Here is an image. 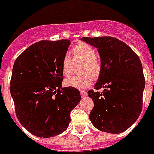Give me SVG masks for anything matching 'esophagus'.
<instances>
[{
	"label": "esophagus",
	"mask_w": 154,
	"mask_h": 154,
	"mask_svg": "<svg viewBox=\"0 0 154 154\" xmlns=\"http://www.w3.org/2000/svg\"><path fill=\"white\" fill-rule=\"evenodd\" d=\"M80 95H81L82 98H86L87 96V92L86 91H80Z\"/></svg>",
	"instance_id": "1"
}]
</instances>
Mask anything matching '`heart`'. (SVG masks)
<instances>
[{"instance_id":"b5f03b06","label":"heart","mask_w":154,"mask_h":154,"mask_svg":"<svg viewBox=\"0 0 154 154\" xmlns=\"http://www.w3.org/2000/svg\"><path fill=\"white\" fill-rule=\"evenodd\" d=\"M72 60L68 56L63 57L62 61V73L64 76H69L74 71V64L81 62L80 72L73 77L64 80L65 86L76 89H85L91 86L94 78L99 76L102 70L101 61L96 56V50L92 45L86 43H79L71 51Z\"/></svg>"}]
</instances>
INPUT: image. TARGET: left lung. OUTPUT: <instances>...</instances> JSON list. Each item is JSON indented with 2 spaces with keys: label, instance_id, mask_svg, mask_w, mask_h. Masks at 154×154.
Segmentation results:
<instances>
[{
  "label": "left lung",
  "instance_id": "8db88e82",
  "mask_svg": "<svg viewBox=\"0 0 154 154\" xmlns=\"http://www.w3.org/2000/svg\"><path fill=\"white\" fill-rule=\"evenodd\" d=\"M80 40L98 49L102 64L95 91L87 92L94 103L89 118L100 131L122 133L135 122L142 109L145 78L139 56L112 37ZM101 88L103 92H98Z\"/></svg>",
  "mask_w": 154,
  "mask_h": 154
}]
</instances>
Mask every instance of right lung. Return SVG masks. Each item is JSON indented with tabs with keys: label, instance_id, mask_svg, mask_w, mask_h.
<instances>
[{
	"label": "right lung",
	"instance_id": "obj_1",
	"mask_svg": "<svg viewBox=\"0 0 154 154\" xmlns=\"http://www.w3.org/2000/svg\"><path fill=\"white\" fill-rule=\"evenodd\" d=\"M70 41L42 40L15 60L10 92L20 124L33 135L50 138L64 132L70 112L80 101V91L62 87V61Z\"/></svg>",
	"mask_w": 154,
	"mask_h": 154
}]
</instances>
